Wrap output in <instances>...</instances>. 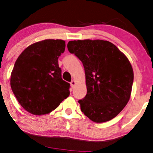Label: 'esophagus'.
I'll use <instances>...</instances> for the list:
<instances>
[{"label": "esophagus", "mask_w": 153, "mask_h": 153, "mask_svg": "<svg viewBox=\"0 0 153 153\" xmlns=\"http://www.w3.org/2000/svg\"><path fill=\"white\" fill-rule=\"evenodd\" d=\"M75 85H76V81H75L74 80H72V81L70 82V85H71V87H72V88H73Z\"/></svg>", "instance_id": "obj_1"}]
</instances>
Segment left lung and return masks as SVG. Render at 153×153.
<instances>
[{
    "label": "left lung",
    "mask_w": 153,
    "mask_h": 153,
    "mask_svg": "<svg viewBox=\"0 0 153 153\" xmlns=\"http://www.w3.org/2000/svg\"><path fill=\"white\" fill-rule=\"evenodd\" d=\"M68 49L83 63L87 94L79 102L94 123L111 120L131 97L133 70L128 58L111 42L102 39L70 41Z\"/></svg>",
    "instance_id": "8db88e82"
}]
</instances>
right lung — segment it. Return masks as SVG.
I'll return each instance as SVG.
<instances>
[{
  "label": "right lung",
  "mask_w": 153,
  "mask_h": 153,
  "mask_svg": "<svg viewBox=\"0 0 153 153\" xmlns=\"http://www.w3.org/2000/svg\"><path fill=\"white\" fill-rule=\"evenodd\" d=\"M62 39H44L26 48L14 64L10 78L13 93L26 111L49 114L70 95L62 78L58 58L65 51Z\"/></svg>",
  "instance_id": "right-lung-1"
}]
</instances>
